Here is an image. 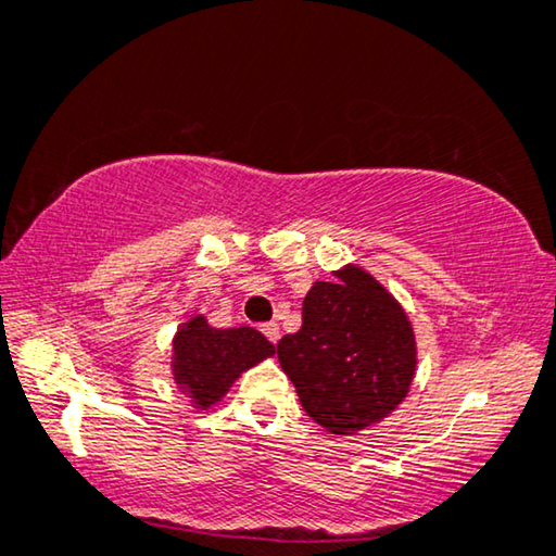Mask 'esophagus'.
Wrapping results in <instances>:
<instances>
[{
	"mask_svg": "<svg viewBox=\"0 0 556 556\" xmlns=\"http://www.w3.org/2000/svg\"><path fill=\"white\" fill-rule=\"evenodd\" d=\"M262 334L267 337L271 344H277V342H279V337H281V331H279V325H277V321H269V325H264V327H262Z\"/></svg>",
	"mask_w": 556,
	"mask_h": 556,
	"instance_id": "1",
	"label": "esophagus"
}]
</instances>
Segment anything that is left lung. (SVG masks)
Listing matches in <instances>:
<instances>
[{"instance_id":"1","label":"left lung","mask_w":556,"mask_h":556,"mask_svg":"<svg viewBox=\"0 0 556 556\" xmlns=\"http://www.w3.org/2000/svg\"><path fill=\"white\" fill-rule=\"evenodd\" d=\"M304 412L331 434H359L407 400L417 337L394 294L359 264L304 296L302 329L277 344Z\"/></svg>"}]
</instances>
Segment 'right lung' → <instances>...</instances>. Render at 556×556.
<instances>
[{
  "instance_id": "obj_1",
  "label": "right lung",
  "mask_w": 556,
  "mask_h": 556,
  "mask_svg": "<svg viewBox=\"0 0 556 556\" xmlns=\"http://www.w3.org/2000/svg\"><path fill=\"white\" fill-rule=\"evenodd\" d=\"M275 357V344L254 327L217 329L204 314L185 319L172 339V379L197 412L225 400L247 369Z\"/></svg>"
}]
</instances>
